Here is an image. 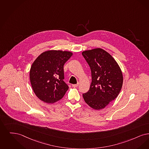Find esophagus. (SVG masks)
<instances>
[{
    "label": "esophagus",
    "instance_id": "1",
    "mask_svg": "<svg viewBox=\"0 0 149 149\" xmlns=\"http://www.w3.org/2000/svg\"><path fill=\"white\" fill-rule=\"evenodd\" d=\"M78 85H79V84H78V83L77 84H72V86L73 87H77L78 86Z\"/></svg>",
    "mask_w": 149,
    "mask_h": 149
}]
</instances>
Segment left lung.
Here are the masks:
<instances>
[{
  "mask_svg": "<svg viewBox=\"0 0 149 149\" xmlns=\"http://www.w3.org/2000/svg\"><path fill=\"white\" fill-rule=\"evenodd\" d=\"M82 54L90 67L92 76L90 89L83 94L84 101L95 110L102 109L121 91L122 72L114 58L101 48L85 51Z\"/></svg>",
  "mask_w": 149,
  "mask_h": 149,
  "instance_id": "8db88e82",
  "label": "left lung"
}]
</instances>
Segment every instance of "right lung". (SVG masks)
Wrapping results in <instances>:
<instances>
[{"label": "right lung", "mask_w": 149, "mask_h": 149, "mask_svg": "<svg viewBox=\"0 0 149 149\" xmlns=\"http://www.w3.org/2000/svg\"><path fill=\"white\" fill-rule=\"evenodd\" d=\"M72 56L70 52L48 51L33 63L30 81L33 90L40 100L52 104L64 96L69 87L63 81V66Z\"/></svg>", "instance_id": "obj_1"}]
</instances>
